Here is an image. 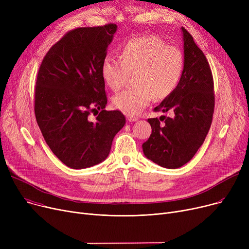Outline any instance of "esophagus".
I'll use <instances>...</instances> for the list:
<instances>
[{
	"mask_svg": "<svg viewBox=\"0 0 249 249\" xmlns=\"http://www.w3.org/2000/svg\"><path fill=\"white\" fill-rule=\"evenodd\" d=\"M126 118H127V120L129 121V122H135V121H137L138 120V118L137 117H135V116H133V115H131V114H126Z\"/></svg>",
	"mask_w": 249,
	"mask_h": 249,
	"instance_id": "esophagus-1",
	"label": "esophagus"
}]
</instances>
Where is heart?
Wrapping results in <instances>:
<instances>
[{"mask_svg": "<svg viewBox=\"0 0 249 249\" xmlns=\"http://www.w3.org/2000/svg\"><path fill=\"white\" fill-rule=\"evenodd\" d=\"M185 70V55L180 48L167 45L153 35L130 38L119 49L118 59L105 57L102 77L110 89H119L132 74V88L113 97L117 109L137 114L153 100H163L177 89Z\"/></svg>", "mask_w": 249, "mask_h": 249, "instance_id": "heart-1", "label": "heart"}]
</instances>
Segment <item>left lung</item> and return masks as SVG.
Returning a JSON list of instances; mask_svg holds the SVG:
<instances>
[{"label": "left lung", "mask_w": 249, "mask_h": 249, "mask_svg": "<svg viewBox=\"0 0 249 249\" xmlns=\"http://www.w3.org/2000/svg\"><path fill=\"white\" fill-rule=\"evenodd\" d=\"M185 70L172 95L155 112H169L173 117L150 118V137L142 144L143 153L165 168H178L198 151L211 127L214 113V82L210 65L193 36L181 27ZM163 123H161V121Z\"/></svg>", "instance_id": "obj_1"}]
</instances>
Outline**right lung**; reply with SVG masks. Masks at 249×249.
I'll return each instance as SVG.
<instances>
[{
	"mask_svg": "<svg viewBox=\"0 0 249 249\" xmlns=\"http://www.w3.org/2000/svg\"><path fill=\"white\" fill-rule=\"evenodd\" d=\"M116 24L71 30L52 46L39 68L35 116L47 145L65 165L82 169L107 159L126 123L120 111H106L101 67ZM101 112L96 120L90 114Z\"/></svg>",
	"mask_w": 249,
	"mask_h": 249,
	"instance_id": "obj_1",
	"label": "right lung"
}]
</instances>
